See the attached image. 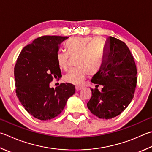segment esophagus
Masks as SVG:
<instances>
[{
	"label": "esophagus",
	"instance_id": "1",
	"mask_svg": "<svg viewBox=\"0 0 152 152\" xmlns=\"http://www.w3.org/2000/svg\"><path fill=\"white\" fill-rule=\"evenodd\" d=\"M82 89V86H76V91H79Z\"/></svg>",
	"mask_w": 152,
	"mask_h": 152
}]
</instances>
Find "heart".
Masks as SVG:
<instances>
[{"label": "heart", "mask_w": 152, "mask_h": 152, "mask_svg": "<svg viewBox=\"0 0 152 152\" xmlns=\"http://www.w3.org/2000/svg\"><path fill=\"white\" fill-rule=\"evenodd\" d=\"M65 48L71 57L78 56L76 65L78 68L70 70L65 75V80L68 83L80 85L88 74L96 73L102 65L105 47L100 39L90 37H73L65 43ZM68 54L58 52L56 54L58 65L62 70L68 68Z\"/></svg>", "instance_id": "heart-1"}]
</instances>
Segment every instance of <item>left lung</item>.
I'll return each instance as SVG.
<instances>
[{
  "instance_id": "8db88e82",
  "label": "left lung",
  "mask_w": 152,
  "mask_h": 152,
  "mask_svg": "<svg viewBox=\"0 0 152 152\" xmlns=\"http://www.w3.org/2000/svg\"><path fill=\"white\" fill-rule=\"evenodd\" d=\"M104 47L102 65L91 80L103 88L100 92L91 89L92 94L87 106L94 115L107 120L120 115L133 99L137 69L133 56L122 41L109 37Z\"/></svg>"
}]
</instances>
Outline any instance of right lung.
Wrapping results in <instances>:
<instances>
[{
  "mask_svg": "<svg viewBox=\"0 0 152 152\" xmlns=\"http://www.w3.org/2000/svg\"><path fill=\"white\" fill-rule=\"evenodd\" d=\"M67 37L44 36L26 46L19 54L15 66L16 96L32 116L48 120L58 115L68 99L75 93V86L62 83L50 87L55 78L62 76L56 61L59 46Z\"/></svg>",
  "mask_w": 152,
  "mask_h": 152,
  "instance_id": "1",
  "label": "right lung"
}]
</instances>
